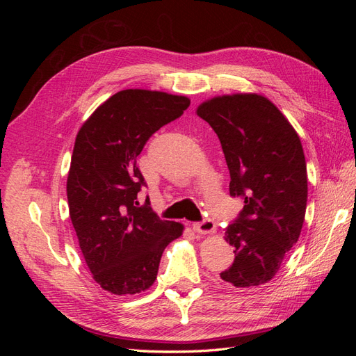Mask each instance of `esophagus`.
I'll return each instance as SVG.
<instances>
[{
  "label": "esophagus",
  "mask_w": 356,
  "mask_h": 356,
  "mask_svg": "<svg viewBox=\"0 0 356 356\" xmlns=\"http://www.w3.org/2000/svg\"><path fill=\"white\" fill-rule=\"evenodd\" d=\"M193 230L199 234H209L215 232V222L211 218H204L200 222L193 224Z\"/></svg>",
  "instance_id": "34e87169"
}]
</instances>
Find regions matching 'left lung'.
<instances>
[{
    "instance_id": "left-lung-1",
    "label": "left lung",
    "mask_w": 356,
    "mask_h": 356,
    "mask_svg": "<svg viewBox=\"0 0 356 356\" xmlns=\"http://www.w3.org/2000/svg\"><path fill=\"white\" fill-rule=\"evenodd\" d=\"M197 115L218 135L230 170V196L243 199L224 230L233 264L220 273L236 288L266 284L277 273L305 222L307 169L300 138L277 106L257 93L222 95Z\"/></svg>"
}]
</instances>
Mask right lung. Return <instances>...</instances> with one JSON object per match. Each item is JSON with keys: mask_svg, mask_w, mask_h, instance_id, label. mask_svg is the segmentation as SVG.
Returning <instances> with one entry per match:
<instances>
[{"mask_svg": "<svg viewBox=\"0 0 356 356\" xmlns=\"http://www.w3.org/2000/svg\"><path fill=\"white\" fill-rule=\"evenodd\" d=\"M186 96L127 89L95 110L75 138L67 179L70 217L80 250L96 284L115 296L152 286L165 248L184 225L160 220L136 157L154 132L181 117Z\"/></svg>", "mask_w": 356, "mask_h": 356, "instance_id": "add662e5", "label": "right lung"}]
</instances>
